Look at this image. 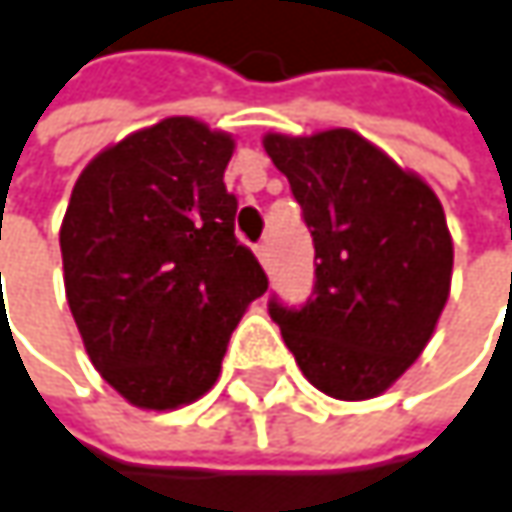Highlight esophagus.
<instances>
[{"instance_id": "34e87169", "label": "esophagus", "mask_w": 512, "mask_h": 512, "mask_svg": "<svg viewBox=\"0 0 512 512\" xmlns=\"http://www.w3.org/2000/svg\"><path fill=\"white\" fill-rule=\"evenodd\" d=\"M255 255H257V260L263 263V266H269V246H266V243H257Z\"/></svg>"}]
</instances>
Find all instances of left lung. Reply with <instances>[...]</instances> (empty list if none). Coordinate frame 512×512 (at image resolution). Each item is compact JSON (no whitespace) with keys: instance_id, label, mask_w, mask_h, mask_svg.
Segmentation results:
<instances>
[{"instance_id":"1","label":"left lung","mask_w":512,"mask_h":512,"mask_svg":"<svg viewBox=\"0 0 512 512\" xmlns=\"http://www.w3.org/2000/svg\"><path fill=\"white\" fill-rule=\"evenodd\" d=\"M313 237V293L269 299L304 378L360 401L384 393L428 346L451 287V234L434 190L349 128L266 134Z\"/></svg>"}]
</instances>
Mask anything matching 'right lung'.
I'll return each mask as SVG.
<instances>
[{"mask_svg":"<svg viewBox=\"0 0 512 512\" xmlns=\"http://www.w3.org/2000/svg\"><path fill=\"white\" fill-rule=\"evenodd\" d=\"M231 152L228 134L169 117L105 149L72 187L61 225L72 319L102 378L143 410L208 393L243 310L269 287L234 237Z\"/></svg>","mask_w":512,"mask_h":512,"instance_id":"1","label":"right lung"}]
</instances>
